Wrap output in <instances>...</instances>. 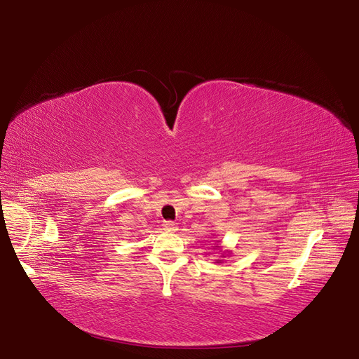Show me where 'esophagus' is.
I'll return each mask as SVG.
<instances>
[{
    "instance_id": "obj_1",
    "label": "esophagus",
    "mask_w": 359,
    "mask_h": 359,
    "mask_svg": "<svg viewBox=\"0 0 359 359\" xmlns=\"http://www.w3.org/2000/svg\"><path fill=\"white\" fill-rule=\"evenodd\" d=\"M163 229H165L166 232H175V231H178V223L168 220V222L163 223Z\"/></svg>"
}]
</instances>
